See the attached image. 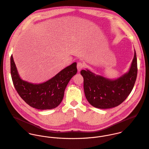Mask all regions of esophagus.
<instances>
[{
  "label": "esophagus",
  "mask_w": 149,
  "mask_h": 149,
  "mask_svg": "<svg viewBox=\"0 0 149 149\" xmlns=\"http://www.w3.org/2000/svg\"><path fill=\"white\" fill-rule=\"evenodd\" d=\"M77 69H78V71L79 72L84 67V64L81 62H79L77 63Z\"/></svg>",
  "instance_id": "1"
}]
</instances>
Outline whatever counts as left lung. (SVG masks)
I'll list each match as a JSON object with an SVG mask.
<instances>
[{"mask_svg":"<svg viewBox=\"0 0 149 149\" xmlns=\"http://www.w3.org/2000/svg\"><path fill=\"white\" fill-rule=\"evenodd\" d=\"M138 73L136 54L129 71L118 78L111 79L96 75L86 69L81 74L84 78L85 97L93 107L106 109L117 107L121 104L133 89Z\"/></svg>","mask_w":149,"mask_h":149,"instance_id":"obj_1","label":"left lung"}]
</instances>
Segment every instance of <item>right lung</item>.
<instances>
[{"label": "right lung", "instance_id": "add662e5", "mask_svg": "<svg viewBox=\"0 0 149 149\" xmlns=\"http://www.w3.org/2000/svg\"><path fill=\"white\" fill-rule=\"evenodd\" d=\"M10 66L12 81L17 93L28 105L39 110H50L57 107L63 99L69 81L77 72V63L75 62L48 81L33 84L21 78L12 55Z\"/></svg>", "mask_w": 149, "mask_h": 149}]
</instances>
